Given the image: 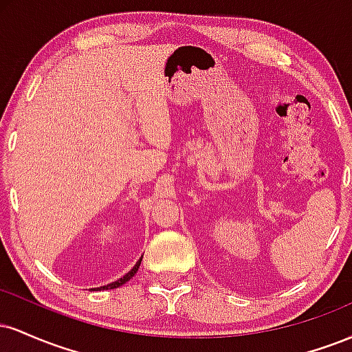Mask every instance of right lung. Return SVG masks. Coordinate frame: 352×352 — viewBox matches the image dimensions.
I'll use <instances>...</instances> for the list:
<instances>
[{"instance_id": "1", "label": "right lung", "mask_w": 352, "mask_h": 352, "mask_svg": "<svg viewBox=\"0 0 352 352\" xmlns=\"http://www.w3.org/2000/svg\"><path fill=\"white\" fill-rule=\"evenodd\" d=\"M140 261H142V258H140V260L137 261V263L134 265V268H132L131 272H129V273H125L122 278H119V280L114 281V283H109V285H106V286H100V288H98L99 292H100V289H112V288H119V286H122L124 283H127V281L131 280V278L134 276V274L137 273V270H139V266H140Z\"/></svg>"}]
</instances>
